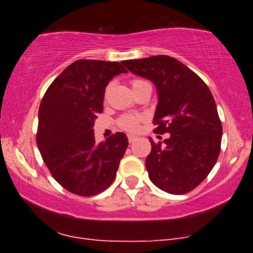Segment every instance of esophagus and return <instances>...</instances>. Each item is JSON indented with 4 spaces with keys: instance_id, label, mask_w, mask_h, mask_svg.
<instances>
[{
    "instance_id": "34e87169",
    "label": "esophagus",
    "mask_w": 253,
    "mask_h": 253,
    "mask_svg": "<svg viewBox=\"0 0 253 253\" xmlns=\"http://www.w3.org/2000/svg\"><path fill=\"white\" fill-rule=\"evenodd\" d=\"M136 139H137V136H133V134H129V136H127V140H129V143H133Z\"/></svg>"
}]
</instances>
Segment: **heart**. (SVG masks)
<instances>
[{
	"label": "heart",
	"instance_id": "heart-1",
	"mask_svg": "<svg viewBox=\"0 0 253 253\" xmlns=\"http://www.w3.org/2000/svg\"><path fill=\"white\" fill-rule=\"evenodd\" d=\"M141 83H146L143 79H134L132 81V87L136 85H139ZM141 120V116L139 115H124L120 119L119 126L124 130L127 131H136L138 129V124H139Z\"/></svg>",
	"mask_w": 253,
	"mask_h": 253
}]
</instances>
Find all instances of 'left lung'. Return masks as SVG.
<instances>
[{
	"mask_svg": "<svg viewBox=\"0 0 253 253\" xmlns=\"http://www.w3.org/2000/svg\"><path fill=\"white\" fill-rule=\"evenodd\" d=\"M122 63L155 85L154 132L169 133L159 143L150 138L152 150L145 162L148 177L172 195L191 191L207 177L220 154L222 124L212 93L198 75L167 55Z\"/></svg>",
	"mask_w": 253,
	"mask_h": 253,
	"instance_id": "obj_1",
	"label": "left lung"
}]
</instances>
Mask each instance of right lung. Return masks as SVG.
<instances>
[{
  "label": "right lung",
  "mask_w": 253,
  "mask_h": 253,
  "mask_svg": "<svg viewBox=\"0 0 253 253\" xmlns=\"http://www.w3.org/2000/svg\"><path fill=\"white\" fill-rule=\"evenodd\" d=\"M126 72L119 62L78 60L62 71L41 100L38 148L56 182L75 195H98L116 177L129 144L126 134L116 132L96 144L93 126L103 110L106 86Z\"/></svg>",
  "instance_id": "obj_1"
}]
</instances>
